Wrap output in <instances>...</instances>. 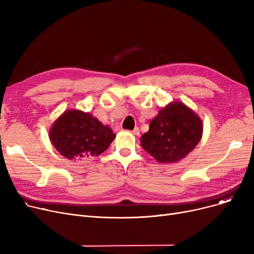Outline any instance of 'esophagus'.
<instances>
[{
    "label": "esophagus",
    "instance_id": "esophagus-1",
    "mask_svg": "<svg viewBox=\"0 0 254 254\" xmlns=\"http://www.w3.org/2000/svg\"><path fill=\"white\" fill-rule=\"evenodd\" d=\"M131 132H132V134H134L135 136H139V135H140V128H139L138 127H136L134 129L131 130Z\"/></svg>",
    "mask_w": 254,
    "mask_h": 254
}]
</instances>
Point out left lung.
<instances>
[{"instance_id":"obj_1","label":"left lung","mask_w":254,"mask_h":254,"mask_svg":"<svg viewBox=\"0 0 254 254\" xmlns=\"http://www.w3.org/2000/svg\"><path fill=\"white\" fill-rule=\"evenodd\" d=\"M202 135L201 117L182 102L173 101L158 111L140 142L156 162L173 164L191 152Z\"/></svg>"}]
</instances>
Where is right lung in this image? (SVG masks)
<instances>
[{
    "label": "right lung",
    "mask_w": 254,
    "mask_h": 254,
    "mask_svg": "<svg viewBox=\"0 0 254 254\" xmlns=\"http://www.w3.org/2000/svg\"><path fill=\"white\" fill-rule=\"evenodd\" d=\"M115 136L109 126H104L90 113L77 109L64 111L49 129L53 147L74 161H87L100 155Z\"/></svg>",
    "instance_id": "obj_1"
}]
</instances>
